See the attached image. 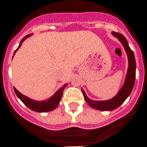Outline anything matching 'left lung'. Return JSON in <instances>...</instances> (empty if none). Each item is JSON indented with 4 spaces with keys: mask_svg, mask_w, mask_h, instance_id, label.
Listing matches in <instances>:
<instances>
[{
    "mask_svg": "<svg viewBox=\"0 0 147 147\" xmlns=\"http://www.w3.org/2000/svg\"><path fill=\"white\" fill-rule=\"evenodd\" d=\"M113 35L116 37H118V39L121 41L127 54V56H128L129 67L124 86H122V88L115 97L107 101L91 100L90 98H88L85 92L82 90L84 98H85L86 102L88 103V105H90L93 109L100 110V111H111V110H114L120 106L132 92L134 86L135 79H136V61H135L133 51L129 47L126 38L122 34L113 32Z\"/></svg>",
    "mask_w": 147,
    "mask_h": 147,
    "instance_id": "1",
    "label": "left lung"
}]
</instances>
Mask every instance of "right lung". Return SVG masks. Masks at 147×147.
I'll return each mask as SVG.
<instances>
[{"label": "right lung", "instance_id": "1", "mask_svg": "<svg viewBox=\"0 0 147 147\" xmlns=\"http://www.w3.org/2000/svg\"><path fill=\"white\" fill-rule=\"evenodd\" d=\"M30 35H27L24 38L21 40L20 43V45L17 49H16V51H14V54L16 52L20 47L21 46V45L23 42V41L25 40L26 38H28ZM13 54V55H14ZM67 84H64L61 88H60L59 90H57V92H55V94L54 96H52L51 98H49L48 100L42 101V102H36V101H34L31 98H28L26 96H23L20 92H18L17 90L13 88L14 91H15V93L16 94V96L20 99L22 102H23L26 105L29 109H30L32 111H38V112H46V111H52L54 109H55L57 107L58 104H59L60 101L61 99L62 95H63V92H64V88L66 87Z\"/></svg>", "mask_w": 147, "mask_h": 147}]
</instances>
